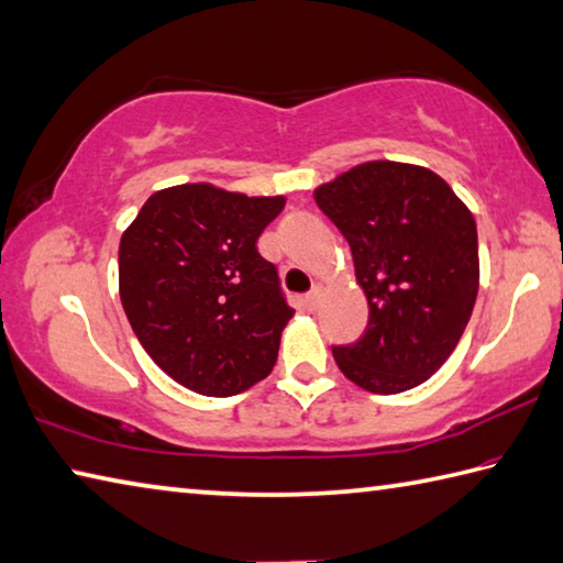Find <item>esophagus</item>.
<instances>
[{"label": "esophagus", "instance_id": "1", "mask_svg": "<svg viewBox=\"0 0 563 563\" xmlns=\"http://www.w3.org/2000/svg\"><path fill=\"white\" fill-rule=\"evenodd\" d=\"M322 300V288L317 285V288H312L308 295H305V305H308V310H317V305H320Z\"/></svg>", "mask_w": 563, "mask_h": 563}]
</instances>
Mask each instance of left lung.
<instances>
[{
	"label": "left lung",
	"mask_w": 563,
	"mask_h": 563,
	"mask_svg": "<svg viewBox=\"0 0 563 563\" xmlns=\"http://www.w3.org/2000/svg\"><path fill=\"white\" fill-rule=\"evenodd\" d=\"M314 201L352 249L369 324L332 346L346 379L401 394L441 369L463 336L479 285L477 227L435 172L366 162L314 189Z\"/></svg>",
	"instance_id": "left-lung-1"
}]
</instances>
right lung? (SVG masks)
Returning a JSON list of instances; mask_svg holds the SVG:
<instances>
[{"label": "right lung", "mask_w": 563, "mask_h": 563, "mask_svg": "<svg viewBox=\"0 0 563 563\" xmlns=\"http://www.w3.org/2000/svg\"><path fill=\"white\" fill-rule=\"evenodd\" d=\"M283 197L181 184L145 201L120 239V300L162 372L201 396L265 379L292 308L255 249Z\"/></svg>", "instance_id": "obj_1"}]
</instances>
